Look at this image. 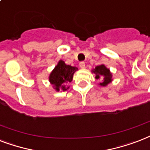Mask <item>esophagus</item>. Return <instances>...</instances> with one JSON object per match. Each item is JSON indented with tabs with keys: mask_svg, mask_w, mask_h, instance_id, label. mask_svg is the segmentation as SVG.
Segmentation results:
<instances>
[{
	"mask_svg": "<svg viewBox=\"0 0 150 150\" xmlns=\"http://www.w3.org/2000/svg\"><path fill=\"white\" fill-rule=\"evenodd\" d=\"M80 67H81V69H84L85 68V63L83 62H80V64H79Z\"/></svg>",
	"mask_w": 150,
	"mask_h": 150,
	"instance_id": "obj_1",
	"label": "esophagus"
}]
</instances>
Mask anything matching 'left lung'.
I'll return each instance as SVG.
<instances>
[{
  "label": "left lung",
  "instance_id": "8db88e82",
  "mask_svg": "<svg viewBox=\"0 0 150 150\" xmlns=\"http://www.w3.org/2000/svg\"><path fill=\"white\" fill-rule=\"evenodd\" d=\"M91 73L96 74V79H100L102 82L98 83L100 86L105 87L112 81V74L110 72V69H108L104 64H101L96 67V68L91 69Z\"/></svg>",
  "mask_w": 150,
  "mask_h": 150
}]
</instances>
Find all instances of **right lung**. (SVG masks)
<instances>
[{
	"label": "right lung",
	"mask_w": 150,
	"mask_h": 150,
	"mask_svg": "<svg viewBox=\"0 0 150 150\" xmlns=\"http://www.w3.org/2000/svg\"><path fill=\"white\" fill-rule=\"evenodd\" d=\"M78 70L76 67L67 65L64 61L59 60L48 76L50 83L56 91H67L69 89L67 83L73 81L74 73Z\"/></svg>",
	"instance_id": "right-lung-1"
}]
</instances>
